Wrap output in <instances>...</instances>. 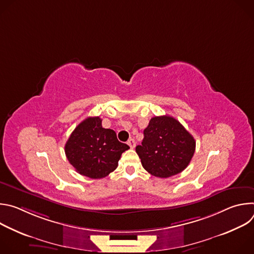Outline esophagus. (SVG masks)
<instances>
[{"mask_svg":"<svg viewBox=\"0 0 254 254\" xmlns=\"http://www.w3.org/2000/svg\"><path fill=\"white\" fill-rule=\"evenodd\" d=\"M135 143L136 142H135V140L133 138H130V139L127 140V144L130 147V149H133L135 147Z\"/></svg>","mask_w":254,"mask_h":254,"instance_id":"esophagus-1","label":"esophagus"}]
</instances>
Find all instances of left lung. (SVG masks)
Masks as SVG:
<instances>
[{
  "label": "left lung",
  "instance_id": "8db88e82",
  "mask_svg": "<svg viewBox=\"0 0 254 254\" xmlns=\"http://www.w3.org/2000/svg\"><path fill=\"white\" fill-rule=\"evenodd\" d=\"M195 148L194 137L182 125L172 117L161 116L151 119L135 152L144 170L155 177L168 178L187 168Z\"/></svg>",
  "mask_w": 254,
  "mask_h": 254
}]
</instances>
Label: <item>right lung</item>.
Here are the masks:
<instances>
[{
  "label": "right lung",
  "mask_w": 254,
  "mask_h": 254,
  "mask_svg": "<svg viewBox=\"0 0 254 254\" xmlns=\"http://www.w3.org/2000/svg\"><path fill=\"white\" fill-rule=\"evenodd\" d=\"M127 143L121 142L115 130L103 128L99 117L87 118L72 131L65 144V155L77 173L101 179L114 172Z\"/></svg>",
  "instance_id": "1"
}]
</instances>
